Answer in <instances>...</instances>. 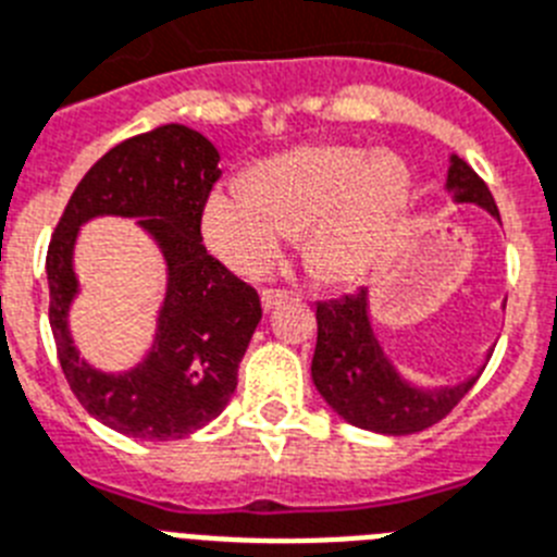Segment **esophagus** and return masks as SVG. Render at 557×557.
I'll return each instance as SVG.
<instances>
[{
    "label": "esophagus",
    "mask_w": 557,
    "mask_h": 557,
    "mask_svg": "<svg viewBox=\"0 0 557 557\" xmlns=\"http://www.w3.org/2000/svg\"><path fill=\"white\" fill-rule=\"evenodd\" d=\"M287 298H289V289H273V287L261 289V307H264V310H273V307H278V304L287 301Z\"/></svg>",
    "instance_id": "esophagus-1"
}]
</instances>
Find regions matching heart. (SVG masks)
Listing matches in <instances>:
<instances>
[{
	"label": "heart",
	"mask_w": 557,
	"mask_h": 557,
	"mask_svg": "<svg viewBox=\"0 0 557 557\" xmlns=\"http://www.w3.org/2000/svg\"><path fill=\"white\" fill-rule=\"evenodd\" d=\"M411 206L400 157L351 146H304L273 157L250 183L216 185L202 208L208 250L242 275L268 270L289 233H304L312 273L355 284L386 256Z\"/></svg>",
	"instance_id": "b5f03b06"
}]
</instances>
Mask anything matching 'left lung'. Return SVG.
Instances as JSON below:
<instances>
[{"label":"left lung","instance_id":"1","mask_svg":"<svg viewBox=\"0 0 557 557\" xmlns=\"http://www.w3.org/2000/svg\"><path fill=\"white\" fill-rule=\"evenodd\" d=\"M445 188L454 194L456 202H473L498 220L493 194L462 157H450ZM315 318L318 344L312 355V383L332 411L366 431L392 436L425 431L442 417H448L484 372L482 366L476 374L450 388H417L406 383L374 337L366 289L335 301H321L315 307Z\"/></svg>","mask_w":557,"mask_h":557}]
</instances>
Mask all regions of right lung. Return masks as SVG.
<instances>
[{"label":"right lung","instance_id":"right-lung-1","mask_svg":"<svg viewBox=\"0 0 557 557\" xmlns=\"http://www.w3.org/2000/svg\"><path fill=\"white\" fill-rule=\"evenodd\" d=\"M222 177L220 151L183 123L117 143L84 174L47 247L50 326L64 377L89 414L135 440H183L220 417L261 321L250 284L202 245V208ZM95 215H135L170 270L158 335L143 364L121 375L92 370L72 344L65 315L77 292L72 247Z\"/></svg>","mask_w":557,"mask_h":557}]
</instances>
